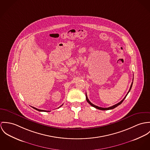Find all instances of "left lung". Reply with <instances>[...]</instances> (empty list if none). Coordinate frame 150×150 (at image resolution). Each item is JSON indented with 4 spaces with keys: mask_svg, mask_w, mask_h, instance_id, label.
Instances as JSON below:
<instances>
[{
    "mask_svg": "<svg viewBox=\"0 0 150 150\" xmlns=\"http://www.w3.org/2000/svg\"><path fill=\"white\" fill-rule=\"evenodd\" d=\"M132 84H133V82H132V84H131V87H130V88H129V91H128V93H127V94L125 96V97L123 98V100H121L120 102H118V103H117L116 105H113V106H110V107H109V108H101V107H99V106H96V105H94V104H93L88 99V98H87V94H86V100L87 101V102L90 104V105H91L92 106H93V107H94L95 108H96V109H100V110H110V109H114V108H116L117 106H118V105H120L122 102H123V100H125V98H126V97H127V96L128 95V94L129 93V92L130 91V90H131V88H132Z\"/></svg>",
    "mask_w": 150,
    "mask_h": 150,
    "instance_id": "1",
    "label": "left lung"
}]
</instances>
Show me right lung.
<instances>
[{
    "label": "right lung",
    "instance_id": "right-lung-1",
    "mask_svg": "<svg viewBox=\"0 0 150 150\" xmlns=\"http://www.w3.org/2000/svg\"><path fill=\"white\" fill-rule=\"evenodd\" d=\"M62 105H61L60 107H61ZM59 107V108H60ZM33 108H34V109H35V110H38V111H39V112H50V111H47V110H41V109H37V108H34V107H32Z\"/></svg>",
    "mask_w": 150,
    "mask_h": 150
}]
</instances>
